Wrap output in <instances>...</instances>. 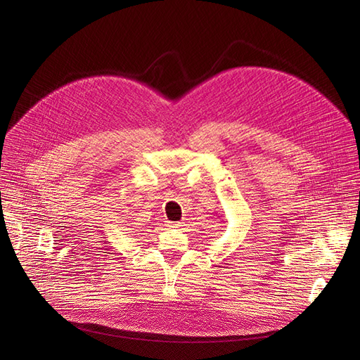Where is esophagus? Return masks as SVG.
<instances>
[{
    "mask_svg": "<svg viewBox=\"0 0 360 360\" xmlns=\"http://www.w3.org/2000/svg\"><path fill=\"white\" fill-rule=\"evenodd\" d=\"M182 223L181 221H175V223H170V228H181Z\"/></svg>",
    "mask_w": 360,
    "mask_h": 360,
    "instance_id": "1",
    "label": "esophagus"
}]
</instances>
